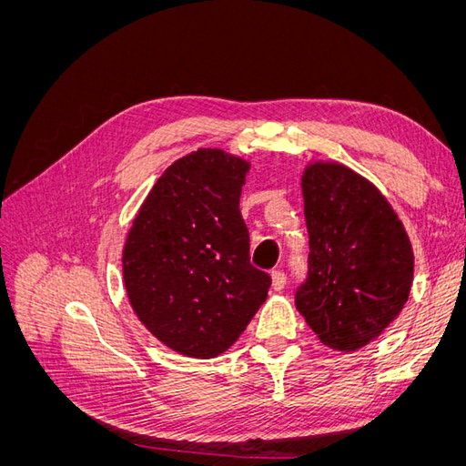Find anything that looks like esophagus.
Masks as SVG:
<instances>
[{
    "instance_id": "obj_1",
    "label": "esophagus",
    "mask_w": 466,
    "mask_h": 466,
    "mask_svg": "<svg viewBox=\"0 0 466 466\" xmlns=\"http://www.w3.org/2000/svg\"><path fill=\"white\" fill-rule=\"evenodd\" d=\"M286 281H288V276H286L284 270H274L272 272V289H276V291L284 289Z\"/></svg>"
}]
</instances>
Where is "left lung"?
Masks as SVG:
<instances>
[{
	"mask_svg": "<svg viewBox=\"0 0 466 466\" xmlns=\"http://www.w3.org/2000/svg\"><path fill=\"white\" fill-rule=\"evenodd\" d=\"M307 276L295 307L329 348L371 342L400 313L414 274L408 235L371 182L336 163L303 177Z\"/></svg>",
	"mask_w": 466,
	"mask_h": 466,
	"instance_id": "left-lung-1",
	"label": "left lung"
}]
</instances>
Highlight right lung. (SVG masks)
I'll return each instance as SVG.
<instances>
[{"instance_id":"add662e5","label":"right lung","mask_w":466,"mask_h":466,"mask_svg":"<svg viewBox=\"0 0 466 466\" xmlns=\"http://www.w3.org/2000/svg\"><path fill=\"white\" fill-rule=\"evenodd\" d=\"M247 171V161L219 149L178 159L126 238L122 270L134 311L178 354H221L268 298L272 278L250 264L238 209Z\"/></svg>"}]
</instances>
